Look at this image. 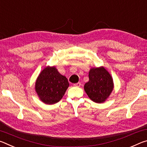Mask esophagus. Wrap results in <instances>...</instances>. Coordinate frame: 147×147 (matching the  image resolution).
I'll return each instance as SVG.
<instances>
[{
	"mask_svg": "<svg viewBox=\"0 0 147 147\" xmlns=\"http://www.w3.org/2000/svg\"><path fill=\"white\" fill-rule=\"evenodd\" d=\"M81 83L80 82H78V83H76V84H74L73 86H75V87H80L81 86Z\"/></svg>",
	"mask_w": 147,
	"mask_h": 147,
	"instance_id": "1",
	"label": "esophagus"
}]
</instances>
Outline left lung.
<instances>
[{
    "mask_svg": "<svg viewBox=\"0 0 147 147\" xmlns=\"http://www.w3.org/2000/svg\"><path fill=\"white\" fill-rule=\"evenodd\" d=\"M113 89L112 77L104 67L90 69L89 81L84 85V90L91 100L96 103L104 102Z\"/></svg>",
    "mask_w": 147,
    "mask_h": 147,
    "instance_id": "1",
    "label": "left lung"
}]
</instances>
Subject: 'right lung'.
Masks as SVG:
<instances>
[{"instance_id": "obj_1", "label": "right lung", "mask_w": 147, "mask_h": 147, "mask_svg": "<svg viewBox=\"0 0 147 147\" xmlns=\"http://www.w3.org/2000/svg\"><path fill=\"white\" fill-rule=\"evenodd\" d=\"M69 86L67 79L55 67L47 66L37 78L35 89L43 102L54 104L61 100Z\"/></svg>"}]
</instances>
